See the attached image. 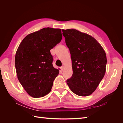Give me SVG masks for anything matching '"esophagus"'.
<instances>
[{"label": "esophagus", "mask_w": 123, "mask_h": 123, "mask_svg": "<svg viewBox=\"0 0 123 123\" xmlns=\"http://www.w3.org/2000/svg\"><path fill=\"white\" fill-rule=\"evenodd\" d=\"M61 70H62V71H63V70L64 69V66H62L61 67Z\"/></svg>", "instance_id": "1"}]
</instances>
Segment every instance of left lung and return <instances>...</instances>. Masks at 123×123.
<instances>
[{
    "mask_svg": "<svg viewBox=\"0 0 123 123\" xmlns=\"http://www.w3.org/2000/svg\"><path fill=\"white\" fill-rule=\"evenodd\" d=\"M72 60L73 74L67 84L74 93L91 95L106 72L107 57L102 46L94 38L75 29L62 30Z\"/></svg>",
    "mask_w": 123,
    "mask_h": 123,
    "instance_id": "obj_1",
    "label": "left lung"
}]
</instances>
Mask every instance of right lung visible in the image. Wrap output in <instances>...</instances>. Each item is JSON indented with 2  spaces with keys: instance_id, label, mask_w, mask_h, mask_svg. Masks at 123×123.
Listing matches in <instances>:
<instances>
[{
  "instance_id": "1",
  "label": "right lung",
  "mask_w": 123,
  "mask_h": 123,
  "mask_svg": "<svg viewBox=\"0 0 123 123\" xmlns=\"http://www.w3.org/2000/svg\"><path fill=\"white\" fill-rule=\"evenodd\" d=\"M61 29L44 28L26 36L17 50V78L28 94L43 97L51 91L59 70L53 67L50 50L61 42Z\"/></svg>"
}]
</instances>
